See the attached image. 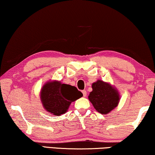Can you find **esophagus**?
<instances>
[{
    "label": "esophagus",
    "instance_id": "esophagus-1",
    "mask_svg": "<svg viewBox=\"0 0 155 155\" xmlns=\"http://www.w3.org/2000/svg\"><path fill=\"white\" fill-rule=\"evenodd\" d=\"M82 93H83V95H84V97H86V95H87L86 91H83Z\"/></svg>",
    "mask_w": 155,
    "mask_h": 155
}]
</instances>
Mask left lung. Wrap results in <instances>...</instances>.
<instances>
[{"instance_id":"left-lung-1","label":"left lung","mask_w":155,"mask_h":155,"mask_svg":"<svg viewBox=\"0 0 155 155\" xmlns=\"http://www.w3.org/2000/svg\"><path fill=\"white\" fill-rule=\"evenodd\" d=\"M92 88L88 99L97 111L106 115L117 107L120 96L116 87L109 83L97 80L92 84Z\"/></svg>"}]
</instances>
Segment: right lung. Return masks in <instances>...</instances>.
<instances>
[{"label": "right lung", "mask_w": 155, "mask_h": 155, "mask_svg": "<svg viewBox=\"0 0 155 155\" xmlns=\"http://www.w3.org/2000/svg\"><path fill=\"white\" fill-rule=\"evenodd\" d=\"M40 96L45 109L57 116L65 114L71 103L81 97L83 94L74 86L54 80L45 83Z\"/></svg>", "instance_id": "add662e5"}]
</instances>
